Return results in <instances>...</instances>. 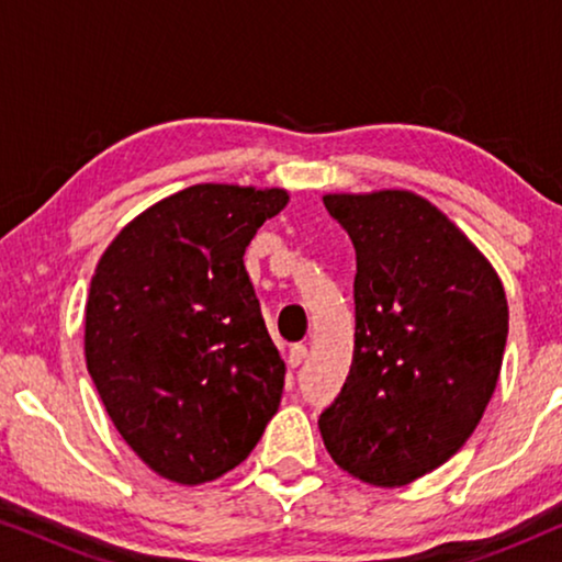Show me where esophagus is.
Here are the masks:
<instances>
[{
	"mask_svg": "<svg viewBox=\"0 0 562 562\" xmlns=\"http://www.w3.org/2000/svg\"><path fill=\"white\" fill-rule=\"evenodd\" d=\"M306 360V348L304 345H294V348L289 350V368H299Z\"/></svg>",
	"mask_w": 562,
	"mask_h": 562,
	"instance_id": "1",
	"label": "esophagus"
}]
</instances>
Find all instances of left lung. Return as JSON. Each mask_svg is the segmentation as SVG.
Instances as JSON below:
<instances>
[{"instance_id": "8db88e82", "label": "left lung", "mask_w": 562, "mask_h": 562, "mask_svg": "<svg viewBox=\"0 0 562 562\" xmlns=\"http://www.w3.org/2000/svg\"><path fill=\"white\" fill-rule=\"evenodd\" d=\"M322 202L356 248V348L322 440L356 479L406 486L463 448L494 396L509 333L502 279L414 191Z\"/></svg>"}]
</instances>
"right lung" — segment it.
I'll use <instances>...</instances> for the list:
<instances>
[{
  "instance_id": "add662e5",
  "label": "right lung",
  "mask_w": 562,
  "mask_h": 562,
  "mask_svg": "<svg viewBox=\"0 0 562 562\" xmlns=\"http://www.w3.org/2000/svg\"><path fill=\"white\" fill-rule=\"evenodd\" d=\"M289 191L196 183L120 229L91 276L83 356L150 471L183 486L240 465L279 409L286 366L243 256Z\"/></svg>"
}]
</instances>
